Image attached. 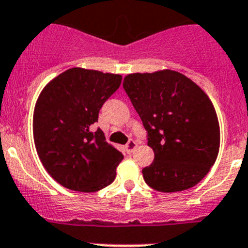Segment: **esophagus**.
I'll use <instances>...</instances> for the list:
<instances>
[{
  "label": "esophagus",
  "mask_w": 248,
  "mask_h": 248,
  "mask_svg": "<svg viewBox=\"0 0 248 248\" xmlns=\"http://www.w3.org/2000/svg\"><path fill=\"white\" fill-rule=\"evenodd\" d=\"M137 146H138V143L135 141V140H129L128 144L125 145L126 153H128V154H131V153L137 149Z\"/></svg>",
  "instance_id": "esophagus-1"
}]
</instances>
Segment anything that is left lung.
I'll list each match as a JSON object with an SVG mask.
<instances>
[{"instance_id":"left-lung-1","label":"left lung","mask_w":248,"mask_h":248,"mask_svg":"<svg viewBox=\"0 0 248 248\" xmlns=\"http://www.w3.org/2000/svg\"><path fill=\"white\" fill-rule=\"evenodd\" d=\"M123 87L154 150V161L143 169L145 183L161 192L184 191L200 183L220 149L217 114L207 94L171 69L128 74Z\"/></svg>"}]
</instances>
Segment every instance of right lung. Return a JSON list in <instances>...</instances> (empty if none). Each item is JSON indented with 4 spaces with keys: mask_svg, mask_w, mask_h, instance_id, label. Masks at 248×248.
I'll return each mask as SVG.
<instances>
[{
    "mask_svg": "<svg viewBox=\"0 0 248 248\" xmlns=\"http://www.w3.org/2000/svg\"><path fill=\"white\" fill-rule=\"evenodd\" d=\"M120 83V74L76 67L57 76L39 94L33 113L37 154L48 174L67 189L95 192L117 176L124 156L92 125Z\"/></svg>",
    "mask_w": 248,
    "mask_h": 248,
    "instance_id": "right-lung-1",
    "label": "right lung"
}]
</instances>
